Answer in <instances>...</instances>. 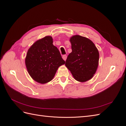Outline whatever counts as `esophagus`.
<instances>
[{
  "label": "esophagus",
  "instance_id": "esophagus-1",
  "mask_svg": "<svg viewBox=\"0 0 126 126\" xmlns=\"http://www.w3.org/2000/svg\"><path fill=\"white\" fill-rule=\"evenodd\" d=\"M63 58L64 61H65L67 59V56L66 55H63Z\"/></svg>",
  "mask_w": 126,
  "mask_h": 126
}]
</instances>
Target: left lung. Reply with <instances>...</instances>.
I'll return each instance as SVG.
<instances>
[{
  "label": "left lung",
  "instance_id": "left-lung-1",
  "mask_svg": "<svg viewBox=\"0 0 126 126\" xmlns=\"http://www.w3.org/2000/svg\"><path fill=\"white\" fill-rule=\"evenodd\" d=\"M72 52L68 56L65 66L76 80H89L96 73L99 54L93 42L86 37L74 35L70 38Z\"/></svg>",
  "mask_w": 126,
  "mask_h": 126
}]
</instances>
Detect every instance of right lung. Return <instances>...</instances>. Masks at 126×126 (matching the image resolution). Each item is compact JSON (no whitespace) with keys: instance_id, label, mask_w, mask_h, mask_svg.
<instances>
[{"instance_id":"obj_1","label":"right lung","mask_w":126,"mask_h":126,"mask_svg":"<svg viewBox=\"0 0 126 126\" xmlns=\"http://www.w3.org/2000/svg\"><path fill=\"white\" fill-rule=\"evenodd\" d=\"M65 63L53 45L51 36L38 40L29 48L25 58L28 72L35 81L44 84L52 80L57 69Z\"/></svg>"}]
</instances>
